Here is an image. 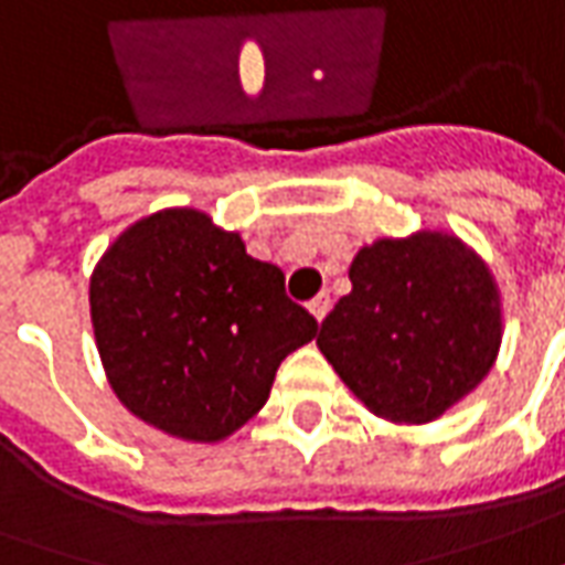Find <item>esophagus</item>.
<instances>
[{
	"mask_svg": "<svg viewBox=\"0 0 565 565\" xmlns=\"http://www.w3.org/2000/svg\"><path fill=\"white\" fill-rule=\"evenodd\" d=\"M309 309H312V315L318 321H324V315L331 312V294H318V297L309 302Z\"/></svg>",
	"mask_w": 565,
	"mask_h": 565,
	"instance_id": "1",
	"label": "esophagus"
}]
</instances>
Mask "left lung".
Returning <instances> with one entry per match:
<instances>
[{"label": "left lung", "instance_id": "left-lung-1", "mask_svg": "<svg viewBox=\"0 0 565 565\" xmlns=\"http://www.w3.org/2000/svg\"><path fill=\"white\" fill-rule=\"evenodd\" d=\"M349 281L318 349L374 414L427 424L489 374L501 302L489 268L458 237L377 241L352 259Z\"/></svg>", "mask_w": 565, "mask_h": 565}]
</instances>
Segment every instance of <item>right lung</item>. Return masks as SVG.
I'll list each match as a JSON object with an SVG mask.
<instances>
[{
  "label": "right lung",
  "instance_id": "add662e5",
  "mask_svg": "<svg viewBox=\"0 0 565 565\" xmlns=\"http://www.w3.org/2000/svg\"><path fill=\"white\" fill-rule=\"evenodd\" d=\"M92 324L129 412L179 439L216 443L266 405L278 364L318 321L284 271L198 210L136 222L92 275Z\"/></svg>",
  "mask_w": 565,
  "mask_h": 565
}]
</instances>
